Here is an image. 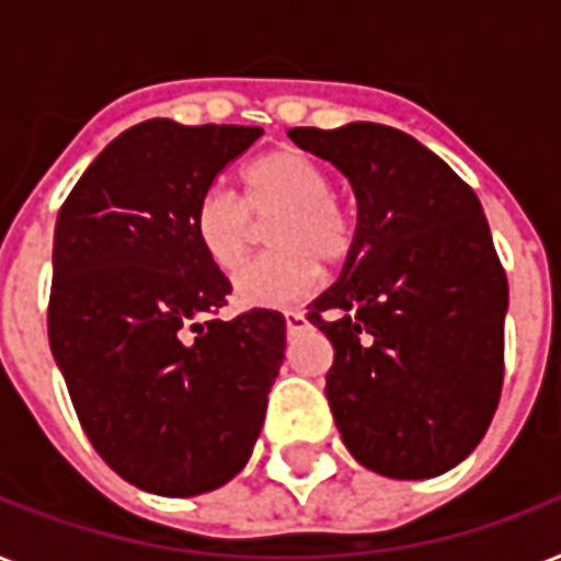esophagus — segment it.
Listing matches in <instances>:
<instances>
[{"label":"esophagus","instance_id":"1","mask_svg":"<svg viewBox=\"0 0 561 561\" xmlns=\"http://www.w3.org/2000/svg\"><path fill=\"white\" fill-rule=\"evenodd\" d=\"M308 325V320H306V311H285V329H288V334H294V332H302V329H306Z\"/></svg>","mask_w":561,"mask_h":561}]
</instances>
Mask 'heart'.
I'll return each mask as SVG.
<instances>
[{
	"instance_id": "heart-1",
	"label": "heart",
	"mask_w": 561,
	"mask_h": 561,
	"mask_svg": "<svg viewBox=\"0 0 561 561\" xmlns=\"http://www.w3.org/2000/svg\"><path fill=\"white\" fill-rule=\"evenodd\" d=\"M244 194L211 186L194 206V236L218 271L232 273L255 244V220L267 224L271 250L232 279L247 308H279L306 297L317 282V262L341 264L355 244V218L332 194L329 171L297 148L253 160L241 174Z\"/></svg>"
}]
</instances>
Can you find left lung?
Masks as SVG:
<instances>
[{"instance_id":"left-lung-1","label":"left lung","mask_w":561,"mask_h":561,"mask_svg":"<svg viewBox=\"0 0 561 561\" xmlns=\"http://www.w3.org/2000/svg\"><path fill=\"white\" fill-rule=\"evenodd\" d=\"M288 136L341 169L358 201L341 276L308 306L334 346L325 396L343 445L383 478H436L478 448L504 383L510 288L483 206L396 127Z\"/></svg>"}]
</instances>
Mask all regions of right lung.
Wrapping results in <instances>:
<instances>
[{
  "instance_id": "1",
  "label": "right lung",
  "mask_w": 561,
  "mask_h": 561,
  "mask_svg": "<svg viewBox=\"0 0 561 561\" xmlns=\"http://www.w3.org/2000/svg\"><path fill=\"white\" fill-rule=\"evenodd\" d=\"M259 136L148 118L57 215L51 355L92 448L151 495H203L244 469L285 358L279 311L215 320L232 285L194 236L201 194Z\"/></svg>"
}]
</instances>
